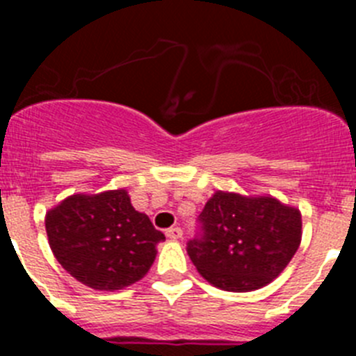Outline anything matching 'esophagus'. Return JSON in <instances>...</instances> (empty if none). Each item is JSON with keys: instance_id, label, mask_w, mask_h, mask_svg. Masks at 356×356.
I'll list each match as a JSON object with an SVG mask.
<instances>
[{"instance_id": "34e87169", "label": "esophagus", "mask_w": 356, "mask_h": 356, "mask_svg": "<svg viewBox=\"0 0 356 356\" xmlns=\"http://www.w3.org/2000/svg\"><path fill=\"white\" fill-rule=\"evenodd\" d=\"M165 235H168V238H171V241H178V238H181L184 232H181L180 226H172V228H169L168 232H165Z\"/></svg>"}]
</instances>
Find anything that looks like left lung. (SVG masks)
Wrapping results in <instances>:
<instances>
[{
    "label": "left lung",
    "mask_w": 356,
    "mask_h": 356,
    "mask_svg": "<svg viewBox=\"0 0 356 356\" xmlns=\"http://www.w3.org/2000/svg\"><path fill=\"white\" fill-rule=\"evenodd\" d=\"M203 237L188 242L197 273L213 287L250 292L284 273L301 244V212L276 197L216 191L200 213Z\"/></svg>",
    "instance_id": "8db88e82"
}]
</instances>
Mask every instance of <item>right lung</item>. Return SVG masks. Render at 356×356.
<instances>
[{"instance_id": "right-lung-1", "label": "right lung", "mask_w": 356, "mask_h": 356, "mask_svg": "<svg viewBox=\"0 0 356 356\" xmlns=\"http://www.w3.org/2000/svg\"><path fill=\"white\" fill-rule=\"evenodd\" d=\"M44 222L58 264L94 291H121L143 280L156 244L165 241L124 188L72 194L49 209Z\"/></svg>"}]
</instances>
